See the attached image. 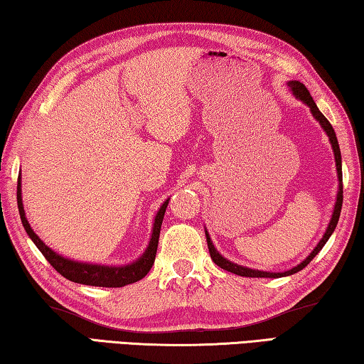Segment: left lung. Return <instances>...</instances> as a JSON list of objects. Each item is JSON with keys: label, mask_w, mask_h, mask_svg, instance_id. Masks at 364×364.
I'll return each mask as SVG.
<instances>
[{"label": "left lung", "mask_w": 364, "mask_h": 364, "mask_svg": "<svg viewBox=\"0 0 364 364\" xmlns=\"http://www.w3.org/2000/svg\"><path fill=\"white\" fill-rule=\"evenodd\" d=\"M287 86L291 88V91L294 93V96L297 97V100H300L304 104H306L308 107H310L311 114L315 119L319 122V125H321L323 130L326 132V134H328V138L331 141V146H332V151H334V157H336V167H337V176H338V191H337V200H336V205H334V212H332V217H331V221L328 225V230H326L324 236L321 241L318 242V245L315 249H313V252L310 255H308L304 262H301L300 264H297V267H294L292 269L289 271H284V273H269V271H260V269H252V268H247V267H241V264L237 263H232L230 260H226V258L220 254V252L215 249V245L212 242L210 236H208V232L205 230V236H207V245H208V252H210V257L212 260L218 264L220 268H223L226 271H230V273H234V274H239V276H245V278H282V276H291L294 273H297V271L304 269L308 263H310L313 258H315L318 255V252L321 250L324 247V244L328 242V239L331 237V234L334 232L336 226H337V221H338V217H341V210H342V200H343V186H342V157H341V147H338V141H337V136H336V132L334 128H332V125L329 123V120L326 119V117L319 112L318 106L315 104V101H313V97L310 96V93H308L306 86L304 83L297 82V80H292V82H287Z\"/></svg>", "instance_id": "left-lung-1"}]
</instances>
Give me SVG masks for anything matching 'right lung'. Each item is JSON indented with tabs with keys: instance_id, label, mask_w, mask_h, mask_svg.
<instances>
[{
	"instance_id": "1",
	"label": "right lung",
	"mask_w": 364,
	"mask_h": 364,
	"mask_svg": "<svg viewBox=\"0 0 364 364\" xmlns=\"http://www.w3.org/2000/svg\"><path fill=\"white\" fill-rule=\"evenodd\" d=\"M167 199L160 205L159 212L156 215L152 226V236L149 245L144 250V254L141 255L136 262L130 264H123V267H109V264H95V263H83L77 260H70L59 255L53 249H49L48 245L36 236L35 231L30 228V223L27 221L26 212H23L22 204V188H21V175L17 180V207H19V215L22 220V225L26 228L28 237L32 239L33 244L38 247V250L45 255L46 260L51 263V267L64 276L65 279L78 282V284L85 286H97V287H123L127 284H133L139 279H143L144 276L149 273L152 268L154 260H156L157 254V245H159V236H160V226H162L164 215L168 205Z\"/></svg>"
}]
</instances>
